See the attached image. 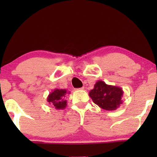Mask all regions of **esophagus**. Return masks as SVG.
<instances>
[{"label": "esophagus", "mask_w": 157, "mask_h": 157, "mask_svg": "<svg viewBox=\"0 0 157 157\" xmlns=\"http://www.w3.org/2000/svg\"><path fill=\"white\" fill-rule=\"evenodd\" d=\"M84 89V87H81V88H80V89H78V90H83Z\"/></svg>", "instance_id": "esophagus-1"}]
</instances>
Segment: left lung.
<instances>
[{
	"mask_svg": "<svg viewBox=\"0 0 157 157\" xmlns=\"http://www.w3.org/2000/svg\"><path fill=\"white\" fill-rule=\"evenodd\" d=\"M124 91L121 87L106 84L104 81L98 80L94 89L89 91V96L94 104L107 111H113L122 104Z\"/></svg>",
	"mask_w": 157,
	"mask_h": 157,
	"instance_id": "left-lung-1",
	"label": "left lung"
}]
</instances>
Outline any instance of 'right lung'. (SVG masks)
Returning a JSON list of instances; mask_svg holds the SVG:
<instances>
[{
    "label": "right lung",
    "instance_id": "add662e5",
    "mask_svg": "<svg viewBox=\"0 0 157 157\" xmlns=\"http://www.w3.org/2000/svg\"><path fill=\"white\" fill-rule=\"evenodd\" d=\"M67 94H70V92L67 90L55 89L49 94L47 97V101L49 104L52 105V107L56 109H64L67 106V101L66 100Z\"/></svg>",
    "mask_w": 157,
    "mask_h": 157
}]
</instances>
